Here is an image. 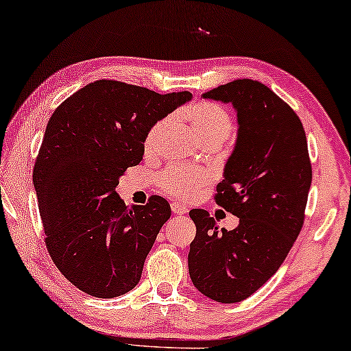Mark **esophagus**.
<instances>
[{"label":"esophagus","mask_w":351,"mask_h":351,"mask_svg":"<svg viewBox=\"0 0 351 351\" xmlns=\"http://www.w3.org/2000/svg\"><path fill=\"white\" fill-rule=\"evenodd\" d=\"M171 210H172V213L177 215V216H182V215L186 213L185 206H182L179 202H172L171 204Z\"/></svg>","instance_id":"34e87169"}]
</instances>
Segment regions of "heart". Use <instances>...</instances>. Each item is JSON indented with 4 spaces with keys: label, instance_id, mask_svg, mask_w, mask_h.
<instances>
[{
    "label": "heart",
    "instance_id": "b5f03b06",
    "mask_svg": "<svg viewBox=\"0 0 351 351\" xmlns=\"http://www.w3.org/2000/svg\"><path fill=\"white\" fill-rule=\"evenodd\" d=\"M193 130L196 132L199 140L202 143L221 141L223 143L232 135L233 124L227 112L219 106L202 102L193 107L188 114ZM169 128V119H162L155 123L147 132L145 140L146 152H155L160 147L166 130ZM210 180V174L204 169L182 168V166H171L160 177V186L166 193L174 194L182 199H191L196 196L206 182Z\"/></svg>",
    "mask_w": 351,
    "mask_h": 351
}]
</instances>
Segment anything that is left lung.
I'll return each mask as SVG.
<instances>
[{
	"label": "left lung",
	"mask_w": 351,
	"mask_h": 351,
	"mask_svg": "<svg viewBox=\"0 0 351 351\" xmlns=\"http://www.w3.org/2000/svg\"><path fill=\"white\" fill-rule=\"evenodd\" d=\"M202 97L237 112V141L216 202L239 222L226 230L208 211H189L196 238L188 271L205 297L237 303L260 289L288 256L305 219L313 171L302 121L264 84L238 79Z\"/></svg>",
	"instance_id": "8db88e82"
}]
</instances>
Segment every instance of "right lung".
<instances>
[{"instance_id":"1","label":"right lung","mask_w":351,"mask_h":351,"mask_svg":"<svg viewBox=\"0 0 351 351\" xmlns=\"http://www.w3.org/2000/svg\"><path fill=\"white\" fill-rule=\"evenodd\" d=\"M191 97L96 80L49 118L32 183L49 255L85 294L113 298L140 281L171 206L160 196L128 206L114 188L143 160L152 125Z\"/></svg>"}]
</instances>
